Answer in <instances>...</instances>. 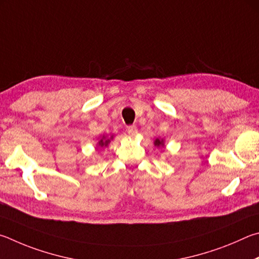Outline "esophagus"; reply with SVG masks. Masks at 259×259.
<instances>
[{
    "label": "esophagus",
    "mask_w": 259,
    "mask_h": 259,
    "mask_svg": "<svg viewBox=\"0 0 259 259\" xmlns=\"http://www.w3.org/2000/svg\"><path fill=\"white\" fill-rule=\"evenodd\" d=\"M127 133H128L130 137H135L138 134V127L137 126H128L127 127Z\"/></svg>",
    "instance_id": "obj_1"
}]
</instances>
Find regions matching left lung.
Returning <instances> with one entry per match:
<instances>
[{
	"mask_svg": "<svg viewBox=\"0 0 259 259\" xmlns=\"http://www.w3.org/2000/svg\"><path fill=\"white\" fill-rule=\"evenodd\" d=\"M153 143H155V146L156 147H162V146H164V140H160V139H156L155 140V142H153Z\"/></svg>",
	"mask_w": 259,
	"mask_h": 259,
	"instance_id": "1",
	"label": "left lung"
}]
</instances>
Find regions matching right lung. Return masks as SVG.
<instances>
[{"instance_id":"right-lung-1","label":"right lung","mask_w":259,"mask_h":259,"mask_svg":"<svg viewBox=\"0 0 259 259\" xmlns=\"http://www.w3.org/2000/svg\"><path fill=\"white\" fill-rule=\"evenodd\" d=\"M113 138V135L112 137H110V138H107V137H103L100 139V141H99V143H98V147L99 148H104V147H108V144L110 143V140Z\"/></svg>"}]
</instances>
